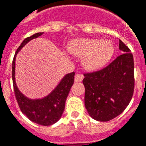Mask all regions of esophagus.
I'll list each match as a JSON object with an SVG mask.
<instances>
[{
  "label": "esophagus",
  "mask_w": 146,
  "mask_h": 146,
  "mask_svg": "<svg viewBox=\"0 0 146 146\" xmlns=\"http://www.w3.org/2000/svg\"><path fill=\"white\" fill-rule=\"evenodd\" d=\"M83 78H84V76L82 74H76L74 80H75L76 82H78V81H82Z\"/></svg>",
  "instance_id": "obj_1"
}]
</instances>
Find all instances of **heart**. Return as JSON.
I'll return each mask as SVG.
<instances>
[{"instance_id":"heart-1","label":"heart","mask_w":146,"mask_h":146,"mask_svg":"<svg viewBox=\"0 0 146 146\" xmlns=\"http://www.w3.org/2000/svg\"><path fill=\"white\" fill-rule=\"evenodd\" d=\"M70 53L83 57V65L89 71H97L111 60L114 46L110 40L101 39H75L69 42Z\"/></svg>"}]
</instances>
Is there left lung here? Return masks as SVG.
<instances>
[{
	"instance_id": "8db88e82",
	"label": "left lung",
	"mask_w": 146,
	"mask_h": 146,
	"mask_svg": "<svg viewBox=\"0 0 146 146\" xmlns=\"http://www.w3.org/2000/svg\"><path fill=\"white\" fill-rule=\"evenodd\" d=\"M124 53L104 69L84 73L85 106L92 118L108 121L129 104L134 90V63L130 49L119 40Z\"/></svg>"
}]
</instances>
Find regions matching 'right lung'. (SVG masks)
<instances>
[{
	"instance_id": "obj_1",
	"label": "right lung",
	"mask_w": 146,
	"mask_h": 146,
	"mask_svg": "<svg viewBox=\"0 0 146 146\" xmlns=\"http://www.w3.org/2000/svg\"><path fill=\"white\" fill-rule=\"evenodd\" d=\"M43 33H37L24 40L19 46L13 60L12 66V78L13 89L17 102L20 110L28 118L33 122L40 125L48 126L56 123L61 117L65 110V101L68 97L69 90L74 82L75 73H68L61 79L60 83L52 90V93L42 99L32 100L24 96L19 91L15 81V60L17 52L31 40L42 35Z\"/></svg>"
}]
</instances>
